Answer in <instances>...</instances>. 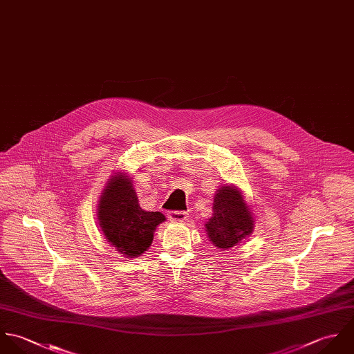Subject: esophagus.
Segmentation results:
<instances>
[{"instance_id": "1", "label": "esophagus", "mask_w": 354, "mask_h": 354, "mask_svg": "<svg viewBox=\"0 0 354 354\" xmlns=\"http://www.w3.org/2000/svg\"><path fill=\"white\" fill-rule=\"evenodd\" d=\"M187 213L182 212V211H171L168 212V218L171 221H176V223H183L187 220Z\"/></svg>"}]
</instances>
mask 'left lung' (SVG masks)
I'll return each instance as SVG.
<instances>
[{
    "label": "left lung",
    "mask_w": 354,
    "mask_h": 354,
    "mask_svg": "<svg viewBox=\"0 0 354 354\" xmlns=\"http://www.w3.org/2000/svg\"><path fill=\"white\" fill-rule=\"evenodd\" d=\"M254 217L242 193L232 185L217 189L213 198L212 217L205 224V231L218 249L227 250L252 234Z\"/></svg>",
    "instance_id": "1"
}]
</instances>
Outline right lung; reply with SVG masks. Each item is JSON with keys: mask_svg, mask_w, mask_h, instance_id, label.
I'll list each match as a JSON object with an SVG mask.
<instances>
[{"mask_svg": "<svg viewBox=\"0 0 354 354\" xmlns=\"http://www.w3.org/2000/svg\"><path fill=\"white\" fill-rule=\"evenodd\" d=\"M101 194L97 217L105 238L124 257L141 256L151 245L153 232L165 221V216L143 211L133 180L122 172L111 176Z\"/></svg>", "mask_w": 354, "mask_h": 354, "instance_id": "1", "label": "right lung"}]
</instances>
